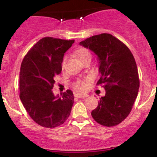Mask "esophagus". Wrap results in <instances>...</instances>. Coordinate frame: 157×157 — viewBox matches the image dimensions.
<instances>
[{"label":"esophagus","instance_id":"34e87169","mask_svg":"<svg viewBox=\"0 0 157 157\" xmlns=\"http://www.w3.org/2000/svg\"><path fill=\"white\" fill-rule=\"evenodd\" d=\"M75 97H77V98H84V97H88V94H75Z\"/></svg>","mask_w":157,"mask_h":157}]
</instances>
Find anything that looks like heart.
<instances>
[{
    "label": "heart",
    "instance_id": "b5f03b06",
    "mask_svg": "<svg viewBox=\"0 0 157 157\" xmlns=\"http://www.w3.org/2000/svg\"><path fill=\"white\" fill-rule=\"evenodd\" d=\"M77 56L78 57L79 60H80L81 62L83 61L86 59H91V55L90 53V52L87 48H80L77 50L76 52ZM66 59L64 58L62 62V67L63 68L65 66V63H66ZM75 87L77 89L80 90V91H82V90H85L86 88V82L85 80H78L76 82V83L75 84Z\"/></svg>",
    "mask_w": 157,
    "mask_h": 157
}]
</instances>
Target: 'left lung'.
<instances>
[{"mask_svg": "<svg viewBox=\"0 0 157 157\" xmlns=\"http://www.w3.org/2000/svg\"><path fill=\"white\" fill-rule=\"evenodd\" d=\"M97 57V85L105 90L91 116L100 125L111 127L128 116L137 97L140 80L136 61L129 48L110 34L94 35L81 41Z\"/></svg>", "mask_w": 157, "mask_h": 157, "instance_id": "obj_1", "label": "left lung"}]
</instances>
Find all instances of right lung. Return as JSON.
<instances>
[{"label": "right lung", "instance_id": "add662e5", "mask_svg": "<svg viewBox=\"0 0 157 157\" xmlns=\"http://www.w3.org/2000/svg\"><path fill=\"white\" fill-rule=\"evenodd\" d=\"M74 40L44 37L23 58L20 71V98L32 120L45 128L63 124L74 104L71 90L55 96V77L62 71L64 54Z\"/></svg>", "mask_w": 157, "mask_h": 157}]
</instances>
